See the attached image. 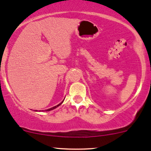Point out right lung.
<instances>
[{
	"label": "right lung",
	"instance_id": "1",
	"mask_svg": "<svg viewBox=\"0 0 151 151\" xmlns=\"http://www.w3.org/2000/svg\"><path fill=\"white\" fill-rule=\"evenodd\" d=\"M63 101H64V100H63ZM63 101L62 102H61V103H60L59 104H58V105H57V106H53V107H52V108H50V109H46V110H45V111H51V110H52V109H55L58 107V106H59L60 105H61V104L63 103Z\"/></svg>",
	"mask_w": 151,
	"mask_h": 151
}]
</instances>
